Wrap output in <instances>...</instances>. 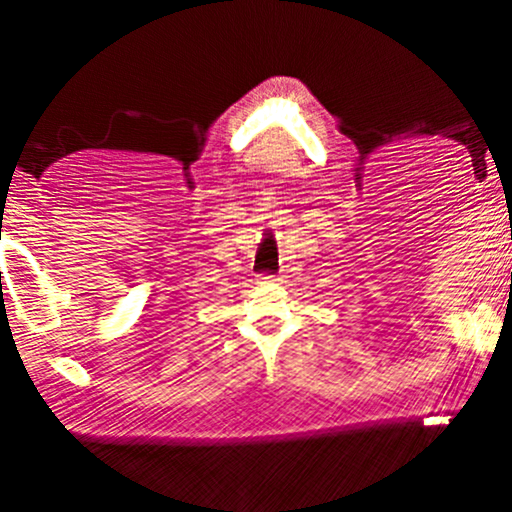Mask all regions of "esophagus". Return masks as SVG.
<instances>
[{
    "instance_id": "obj_1",
    "label": "esophagus",
    "mask_w": 512,
    "mask_h": 512,
    "mask_svg": "<svg viewBox=\"0 0 512 512\" xmlns=\"http://www.w3.org/2000/svg\"><path fill=\"white\" fill-rule=\"evenodd\" d=\"M263 279H272V277H263Z\"/></svg>"
}]
</instances>
